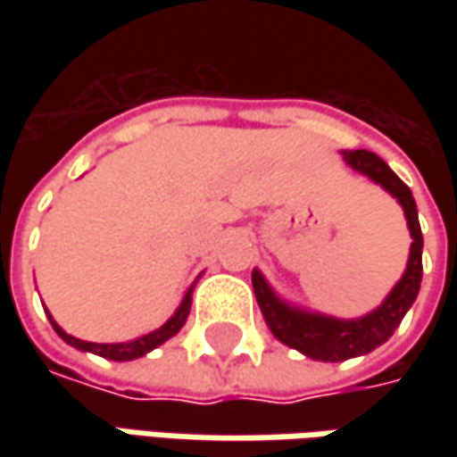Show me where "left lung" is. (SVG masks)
<instances>
[{"label": "left lung", "instance_id": "8db88e82", "mask_svg": "<svg viewBox=\"0 0 457 457\" xmlns=\"http://www.w3.org/2000/svg\"><path fill=\"white\" fill-rule=\"evenodd\" d=\"M343 160L351 170H356L369 180L381 185L404 208L412 246H410L407 270L392 287V292L384 297V303L377 310L353 318V320H343V318L292 305L270 287V282L259 270L252 272L256 303H259V310H262L274 338L315 361L356 359L363 353H371L381 343L389 341L402 323V318L407 315V310L417 300L420 282H422V228L417 220V203L412 198V190L402 183L395 175V170L374 152L345 150Z\"/></svg>", "mask_w": 457, "mask_h": 457}]
</instances>
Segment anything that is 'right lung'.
<instances>
[{
	"instance_id": "right-lung-1",
	"label": "right lung",
	"mask_w": 457,
	"mask_h": 457,
	"mask_svg": "<svg viewBox=\"0 0 457 457\" xmlns=\"http://www.w3.org/2000/svg\"><path fill=\"white\" fill-rule=\"evenodd\" d=\"M193 287L195 285H190L187 292L183 295V300H180V305L178 310L167 318L165 323L160 325V328H154L150 333H145V336H139V338H134V341H124V343H91V341H80L76 336H71V333H65L61 325L53 320V315L47 312V318H50V325H53V330L61 336L62 341L68 343V345H73V348H79V351H86V353H96V356H104V359L109 361H134V359H142V356H147L150 351H154L157 345H162L165 341H170L180 328L187 320V315H190V303H193Z\"/></svg>"
}]
</instances>
